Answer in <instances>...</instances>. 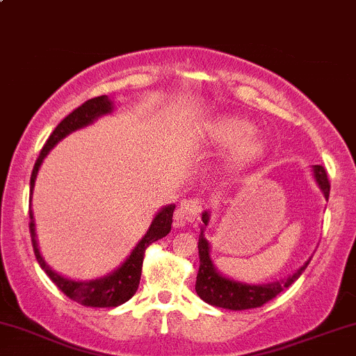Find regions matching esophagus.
Instances as JSON below:
<instances>
[{"mask_svg":"<svg viewBox=\"0 0 356 356\" xmlns=\"http://www.w3.org/2000/svg\"><path fill=\"white\" fill-rule=\"evenodd\" d=\"M203 206H204L203 200L200 198H190V200L181 201V204H179L177 211H175V225L179 227V226H185L186 222H191L195 221V219H198L200 213L203 211Z\"/></svg>","mask_w":356,"mask_h":356,"instance_id":"obj_1","label":"esophagus"}]
</instances>
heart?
I'll list each match as a JSON object with an SVG mask.
<instances>
[{
    "mask_svg": "<svg viewBox=\"0 0 356 356\" xmlns=\"http://www.w3.org/2000/svg\"><path fill=\"white\" fill-rule=\"evenodd\" d=\"M254 125L243 117H221L206 125L204 135L214 145L231 147V161L248 163L264 150V140L252 134Z\"/></svg>",
    "mask_w": 356,
    "mask_h": 356,
    "instance_id": "obj_1",
    "label": "heart"
}]
</instances>
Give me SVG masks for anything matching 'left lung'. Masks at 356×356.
<instances>
[{
	"instance_id": "left-lung-1",
	"label": "left lung",
	"mask_w": 356,
	"mask_h": 356,
	"mask_svg": "<svg viewBox=\"0 0 356 356\" xmlns=\"http://www.w3.org/2000/svg\"><path fill=\"white\" fill-rule=\"evenodd\" d=\"M314 178L317 181L320 190H322L323 196L328 201V195H330V183H328L327 171L323 166L314 165ZM203 226H201V234L198 241V252H200V270L196 275V293L203 299L206 304L221 307V309L227 310H248L256 309V307L264 305L266 302L274 299L279 296L284 289L292 285L297 279L300 277L302 272L309 266V261L304 262L299 269L289 275L287 279L275 280V282L269 284H248L241 282V280H234L231 277H226L221 274L214 266L211 259V245H209L208 239L204 238V227L209 225V211H204L203 216Z\"/></svg>"
}]
</instances>
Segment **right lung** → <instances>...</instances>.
Returning a JSON list of instances; mask_svg holds the SVG:
<instances>
[{
	"label": "right lung",
	"mask_w": 356,
	"mask_h": 356,
	"mask_svg": "<svg viewBox=\"0 0 356 356\" xmlns=\"http://www.w3.org/2000/svg\"><path fill=\"white\" fill-rule=\"evenodd\" d=\"M113 111V102L107 95H100V97L87 100L77 107L76 111L69 113L67 117L56 127L54 131L51 134V137L47 138L46 145L42 147L39 158L34 163L33 173H31V195H33L34 183H36L38 171L41 168L44 158L47 156L52 148L56 147L60 140L71 135L72 131L84 129V127L94 124L99 117L107 115ZM33 198V196H31ZM173 211L175 204L163 206L155 214L150 227L145 232V236L138 241L137 245L134 248V251L130 252V256L117 267L115 270H112L111 274L104 275V277L92 279V280H76L71 277H65V275L59 274V272L52 270L46 261H44L42 254L39 252L38 248V239H36V225H34V216L33 209L29 208V231H31V241H33L34 254L41 266V269L49 275V279L54 282L59 291H63L69 299H72L77 304L86 305V307H97V309H104V307H118L124 302L130 300L131 297L137 292L138 284H140V275H142V266H143V256L145 249L148 248L155 241L165 238L166 234L171 231V222H173Z\"/></svg>",
	"instance_id": "obj_1"
}]
</instances>
